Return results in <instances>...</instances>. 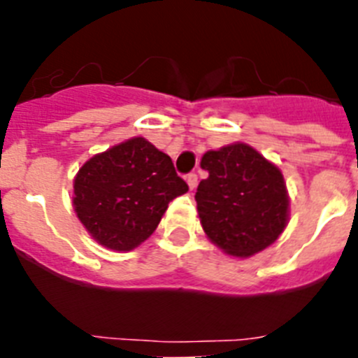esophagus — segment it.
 Wrapping results in <instances>:
<instances>
[{"instance_id": "obj_1", "label": "esophagus", "mask_w": 358, "mask_h": 358, "mask_svg": "<svg viewBox=\"0 0 358 358\" xmlns=\"http://www.w3.org/2000/svg\"><path fill=\"white\" fill-rule=\"evenodd\" d=\"M186 182H188V186H189V189H195L197 188V182H199V179H197V173H188V176H186Z\"/></svg>"}]
</instances>
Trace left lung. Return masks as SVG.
<instances>
[{"label": "left lung", "mask_w": 358, "mask_h": 358, "mask_svg": "<svg viewBox=\"0 0 358 358\" xmlns=\"http://www.w3.org/2000/svg\"><path fill=\"white\" fill-rule=\"evenodd\" d=\"M195 201L206 235L227 255L248 258L283 233L289 197L280 170L245 143L210 150Z\"/></svg>", "instance_id": "8db88e82"}]
</instances>
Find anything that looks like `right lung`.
<instances>
[{
    "mask_svg": "<svg viewBox=\"0 0 358 358\" xmlns=\"http://www.w3.org/2000/svg\"><path fill=\"white\" fill-rule=\"evenodd\" d=\"M186 192L172 159L145 138H132L78 170L73 206L94 240L131 251L156 231L169 202Z\"/></svg>",
    "mask_w": 358,
    "mask_h": 358,
    "instance_id": "add662e5",
    "label": "right lung"
}]
</instances>
